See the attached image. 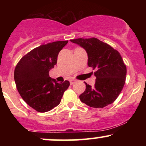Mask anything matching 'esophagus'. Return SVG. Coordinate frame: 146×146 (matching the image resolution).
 Listing matches in <instances>:
<instances>
[{
	"label": "esophagus",
	"mask_w": 146,
	"mask_h": 146,
	"mask_svg": "<svg viewBox=\"0 0 146 146\" xmlns=\"http://www.w3.org/2000/svg\"><path fill=\"white\" fill-rule=\"evenodd\" d=\"M75 82H76V80H73V79H71V80H70V84H75Z\"/></svg>",
	"instance_id": "esophagus-1"
}]
</instances>
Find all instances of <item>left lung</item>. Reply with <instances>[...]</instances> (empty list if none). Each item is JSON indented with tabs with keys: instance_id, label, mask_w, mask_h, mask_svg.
Instances as JSON below:
<instances>
[{
	"instance_id": "1",
	"label": "left lung",
	"mask_w": 146,
	"mask_h": 146,
	"mask_svg": "<svg viewBox=\"0 0 146 146\" xmlns=\"http://www.w3.org/2000/svg\"><path fill=\"white\" fill-rule=\"evenodd\" d=\"M86 50L88 66L96 70L94 87L86 84V90L80 95L81 102L92 108H104L113 103L123 89L126 66L121 55L107 43L96 38L71 40Z\"/></svg>"
}]
</instances>
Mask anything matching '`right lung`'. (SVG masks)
Returning <instances> with one entry per match:
<instances>
[{"instance_id": "right-lung-1", "label": "right lung", "mask_w": 146, "mask_h": 146, "mask_svg": "<svg viewBox=\"0 0 146 146\" xmlns=\"http://www.w3.org/2000/svg\"><path fill=\"white\" fill-rule=\"evenodd\" d=\"M67 43L68 40L57 41L40 45L23 56L15 68L18 93L36 111L45 113L57 106L69 86L67 80L58 83L48 74L57 64L60 51Z\"/></svg>"}]
</instances>
